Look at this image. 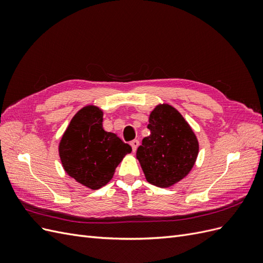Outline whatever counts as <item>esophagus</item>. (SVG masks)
<instances>
[{"instance_id":"1","label":"esophagus","mask_w":263,"mask_h":263,"mask_svg":"<svg viewBox=\"0 0 263 263\" xmlns=\"http://www.w3.org/2000/svg\"><path fill=\"white\" fill-rule=\"evenodd\" d=\"M130 146H132V148H133V151L135 153V151L137 150V148H138V146H139V140L135 139V140L130 141Z\"/></svg>"}]
</instances>
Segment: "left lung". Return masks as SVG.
<instances>
[{
	"label": "left lung",
	"instance_id": "obj_1",
	"mask_svg": "<svg viewBox=\"0 0 263 263\" xmlns=\"http://www.w3.org/2000/svg\"><path fill=\"white\" fill-rule=\"evenodd\" d=\"M150 135L142 139L136 157L147 181L169 187L185 178L198 155V141L187 122L169 104H160L149 116Z\"/></svg>",
	"mask_w": 263,
	"mask_h": 263
}]
</instances>
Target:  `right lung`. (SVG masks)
Segmentation results:
<instances>
[{
    "mask_svg": "<svg viewBox=\"0 0 263 263\" xmlns=\"http://www.w3.org/2000/svg\"><path fill=\"white\" fill-rule=\"evenodd\" d=\"M103 112L85 106L71 119L59 144L63 169L82 185L98 190L113 178L116 166L132 147L116 134L103 129Z\"/></svg>",
    "mask_w": 263,
    "mask_h": 263,
    "instance_id": "right-lung-1",
    "label": "right lung"
}]
</instances>
